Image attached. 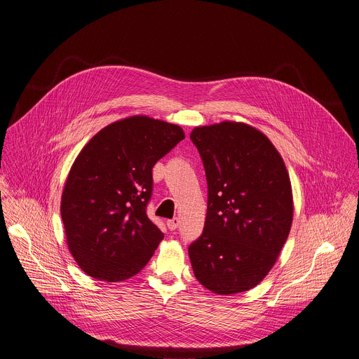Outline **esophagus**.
Returning <instances> with one entry per match:
<instances>
[{"label":"esophagus","instance_id":"1","mask_svg":"<svg viewBox=\"0 0 359 359\" xmlns=\"http://www.w3.org/2000/svg\"><path fill=\"white\" fill-rule=\"evenodd\" d=\"M179 223H180V220H179L177 217H173V219H169V220L166 222V226H168V229H169L170 231H173V230H176V229L179 227Z\"/></svg>","mask_w":359,"mask_h":359}]
</instances>
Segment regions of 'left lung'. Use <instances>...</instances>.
Returning a JSON list of instances; mask_svg holds the SVG:
<instances>
[{
  "label": "left lung",
  "instance_id": "obj_1",
  "mask_svg": "<svg viewBox=\"0 0 359 359\" xmlns=\"http://www.w3.org/2000/svg\"><path fill=\"white\" fill-rule=\"evenodd\" d=\"M208 183L203 231L189 246L194 276L217 294L249 290L277 262L293 219L290 179L256 128L224 121L194 128Z\"/></svg>",
  "mask_w": 359,
  "mask_h": 359
}]
</instances>
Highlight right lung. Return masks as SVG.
Here are the masks:
<instances>
[{"mask_svg":"<svg viewBox=\"0 0 359 359\" xmlns=\"http://www.w3.org/2000/svg\"><path fill=\"white\" fill-rule=\"evenodd\" d=\"M183 139L179 125L133 116L107 125L81 150L60 213L69 249L83 273L118 282L149 263L163 238L146 213L153 166Z\"/></svg>","mask_w":359,"mask_h":359,"instance_id":"right-lung-1","label":"right lung"}]
</instances>
